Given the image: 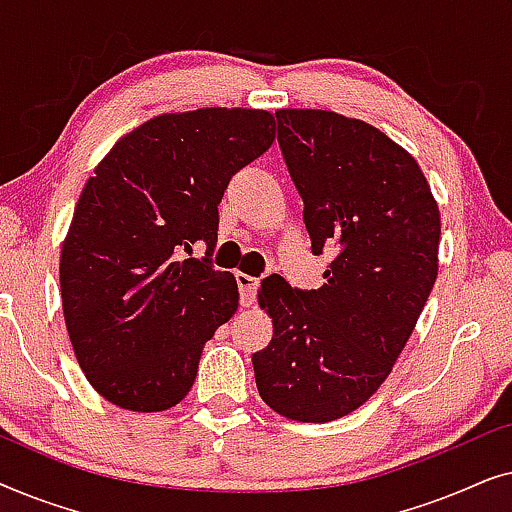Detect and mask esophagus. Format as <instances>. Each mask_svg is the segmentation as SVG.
Wrapping results in <instances>:
<instances>
[{"instance_id": "34e87169", "label": "esophagus", "mask_w": 512, "mask_h": 512, "mask_svg": "<svg viewBox=\"0 0 512 512\" xmlns=\"http://www.w3.org/2000/svg\"><path fill=\"white\" fill-rule=\"evenodd\" d=\"M235 279H237V289H240V303L244 307L254 305L256 291H258V279L251 275H244V272H235Z\"/></svg>"}]
</instances>
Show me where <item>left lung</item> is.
Listing matches in <instances>:
<instances>
[{"label":"left lung","instance_id":"left-lung-1","mask_svg":"<svg viewBox=\"0 0 512 512\" xmlns=\"http://www.w3.org/2000/svg\"><path fill=\"white\" fill-rule=\"evenodd\" d=\"M277 139L319 256L317 291L261 282L270 345L251 356L258 394L296 422H333L380 389L438 277L440 212L408 151L373 125L321 109H279Z\"/></svg>","mask_w":512,"mask_h":512}]
</instances>
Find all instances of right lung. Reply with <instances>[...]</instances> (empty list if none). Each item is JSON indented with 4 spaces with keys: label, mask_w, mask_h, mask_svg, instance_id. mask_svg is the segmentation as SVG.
I'll use <instances>...</instances> for the list:
<instances>
[{
    "label": "right lung",
    "mask_w": 512,
    "mask_h": 512,
    "mask_svg": "<svg viewBox=\"0 0 512 512\" xmlns=\"http://www.w3.org/2000/svg\"><path fill=\"white\" fill-rule=\"evenodd\" d=\"M275 142L263 109L151 118L118 139L76 202L60 251L62 312L97 394L132 412L184 401L202 347L237 312V282L212 265L228 181ZM205 241V259H185Z\"/></svg>",
    "instance_id": "add662e5"
}]
</instances>
